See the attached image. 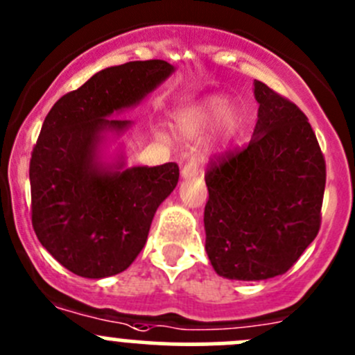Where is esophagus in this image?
Returning a JSON list of instances; mask_svg holds the SVG:
<instances>
[{
  "instance_id": "34e87169",
  "label": "esophagus",
  "mask_w": 355,
  "mask_h": 355,
  "mask_svg": "<svg viewBox=\"0 0 355 355\" xmlns=\"http://www.w3.org/2000/svg\"><path fill=\"white\" fill-rule=\"evenodd\" d=\"M182 177L184 178H191V177H196V175L199 173V161L196 159V157H192L191 161H187L185 163V166L182 168Z\"/></svg>"
}]
</instances>
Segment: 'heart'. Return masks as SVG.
I'll return each mask as SVG.
<instances>
[{
    "label": "heart",
    "mask_w": 355,
    "mask_h": 355,
    "mask_svg": "<svg viewBox=\"0 0 355 355\" xmlns=\"http://www.w3.org/2000/svg\"><path fill=\"white\" fill-rule=\"evenodd\" d=\"M220 116L221 134L225 137H230L237 130L239 121H241V113L234 106H228V99L223 98V96H211V98H206L194 110L182 114L180 120H178V127H180V130L184 134L192 135L200 130V128L207 127L211 121H214Z\"/></svg>",
    "instance_id": "b5f03b06"
}]
</instances>
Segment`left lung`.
<instances>
[{"label": "left lung", "instance_id": "8db88e82", "mask_svg": "<svg viewBox=\"0 0 355 355\" xmlns=\"http://www.w3.org/2000/svg\"><path fill=\"white\" fill-rule=\"evenodd\" d=\"M259 103L249 144L211 161L204 207L206 252L220 277L284 275L316 239L327 164L307 116L254 80Z\"/></svg>", "mask_w": 355, "mask_h": 355}]
</instances>
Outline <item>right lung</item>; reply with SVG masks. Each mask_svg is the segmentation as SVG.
Segmentation results:
<instances>
[{"mask_svg":"<svg viewBox=\"0 0 355 355\" xmlns=\"http://www.w3.org/2000/svg\"><path fill=\"white\" fill-rule=\"evenodd\" d=\"M173 70L163 60L105 68L44 118L28 168L32 227L78 277L127 270L148 241L157 206L177 187V163L123 168V159L105 164L98 155L106 132L120 135L132 125L108 116L139 105Z\"/></svg>","mask_w":355,"mask_h":355,"instance_id":"right-lung-1","label":"right lung"}]
</instances>
